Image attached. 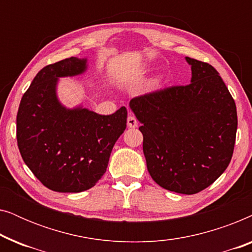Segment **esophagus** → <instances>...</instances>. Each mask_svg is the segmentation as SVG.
<instances>
[{"mask_svg": "<svg viewBox=\"0 0 252 252\" xmlns=\"http://www.w3.org/2000/svg\"><path fill=\"white\" fill-rule=\"evenodd\" d=\"M127 126L130 127V128H135L137 126V119L132 112H129L128 118H127Z\"/></svg>", "mask_w": 252, "mask_h": 252, "instance_id": "esophagus-1", "label": "esophagus"}]
</instances>
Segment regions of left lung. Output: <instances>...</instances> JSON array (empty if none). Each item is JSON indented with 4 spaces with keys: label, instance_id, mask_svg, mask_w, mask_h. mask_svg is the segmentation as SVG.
I'll return each mask as SVG.
<instances>
[{
    "label": "left lung",
    "instance_id": "obj_1",
    "mask_svg": "<svg viewBox=\"0 0 252 252\" xmlns=\"http://www.w3.org/2000/svg\"><path fill=\"white\" fill-rule=\"evenodd\" d=\"M191 82L136 96L129 106L142 124L148 172L170 191L192 195L223 173L237 129L234 98L218 71L186 57Z\"/></svg>",
    "mask_w": 252,
    "mask_h": 252
}]
</instances>
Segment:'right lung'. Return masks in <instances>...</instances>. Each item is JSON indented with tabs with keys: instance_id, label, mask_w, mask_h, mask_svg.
<instances>
[{
	"instance_id": "right-lung-1",
	"label": "right lung",
	"mask_w": 252,
	"mask_h": 252,
	"mask_svg": "<svg viewBox=\"0 0 252 252\" xmlns=\"http://www.w3.org/2000/svg\"><path fill=\"white\" fill-rule=\"evenodd\" d=\"M85 70L86 60L75 57L44 66L24 93L17 113L20 155L41 184L54 191L80 192L94 187L126 128L125 106L101 116L87 109H65L58 102L57 78Z\"/></svg>"
}]
</instances>
